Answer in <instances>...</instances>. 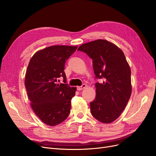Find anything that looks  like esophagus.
Returning a JSON list of instances; mask_svg holds the SVG:
<instances>
[{
    "label": "esophagus",
    "instance_id": "esophagus-1",
    "mask_svg": "<svg viewBox=\"0 0 156 156\" xmlns=\"http://www.w3.org/2000/svg\"><path fill=\"white\" fill-rule=\"evenodd\" d=\"M86 87H87V85H86L85 84H83L82 86H79V87H77V89H78V90H83V89H85Z\"/></svg>",
    "mask_w": 156,
    "mask_h": 156
}]
</instances>
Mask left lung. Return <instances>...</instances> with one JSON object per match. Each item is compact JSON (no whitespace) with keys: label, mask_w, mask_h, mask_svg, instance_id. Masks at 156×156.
<instances>
[{"label":"left lung","mask_w":156,"mask_h":156,"mask_svg":"<svg viewBox=\"0 0 156 156\" xmlns=\"http://www.w3.org/2000/svg\"><path fill=\"white\" fill-rule=\"evenodd\" d=\"M93 59L96 78L95 100L90 103L94 118L103 123L116 120L123 111L132 93L131 70L122 50L105 40L83 44L78 49Z\"/></svg>","instance_id":"1"}]
</instances>
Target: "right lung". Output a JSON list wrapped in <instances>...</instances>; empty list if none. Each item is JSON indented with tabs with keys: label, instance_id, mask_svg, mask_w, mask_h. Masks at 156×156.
Masks as SVG:
<instances>
[{
	"label": "right lung",
	"instance_id": "add662e5",
	"mask_svg": "<svg viewBox=\"0 0 156 156\" xmlns=\"http://www.w3.org/2000/svg\"><path fill=\"white\" fill-rule=\"evenodd\" d=\"M78 46L52 45L36 52L30 59L25 86L31 108L46 125L55 126L66 120L71 111L76 87L66 83V60ZM62 76L65 84H57Z\"/></svg>",
	"mask_w": 156,
	"mask_h": 156
}]
</instances>
